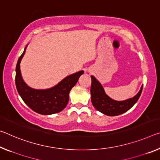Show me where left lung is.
I'll return each mask as SVG.
<instances>
[{
    "mask_svg": "<svg viewBox=\"0 0 160 160\" xmlns=\"http://www.w3.org/2000/svg\"><path fill=\"white\" fill-rule=\"evenodd\" d=\"M91 101L96 110L109 116H117L125 113L137 102L141 95L143 86L135 97L125 101H115L106 95L103 88L94 76H91Z\"/></svg>",
    "mask_w": 160,
    "mask_h": 160,
    "instance_id": "1",
    "label": "left lung"
}]
</instances>
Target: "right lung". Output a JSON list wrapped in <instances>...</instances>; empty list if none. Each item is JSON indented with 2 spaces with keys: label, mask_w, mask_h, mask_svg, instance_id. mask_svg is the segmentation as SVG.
<instances>
[{
  "label": "right lung",
  "mask_w": 160,
  "mask_h": 160,
  "mask_svg": "<svg viewBox=\"0 0 160 160\" xmlns=\"http://www.w3.org/2000/svg\"><path fill=\"white\" fill-rule=\"evenodd\" d=\"M25 50L18 60L16 68V85L18 92L24 102L34 112L41 115H52L60 112L68 105L69 93L78 82L83 71L70 75L50 89L35 90L28 87L22 80L20 63Z\"/></svg>",
  "instance_id": "1"
}]
</instances>
